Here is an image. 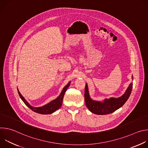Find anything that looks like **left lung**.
<instances>
[{
  "label": "left lung",
  "mask_w": 148,
  "mask_h": 148,
  "mask_svg": "<svg viewBox=\"0 0 148 148\" xmlns=\"http://www.w3.org/2000/svg\"><path fill=\"white\" fill-rule=\"evenodd\" d=\"M132 86L133 84L131 82L125 94L121 97L117 98H110L109 99H105L103 102H100L94 101L90 98L87 84H86L85 93H84L86 106L91 112L97 115H107L111 114L122 107L123 105L128 100L131 95Z\"/></svg>",
  "instance_id": "obj_1"
}]
</instances>
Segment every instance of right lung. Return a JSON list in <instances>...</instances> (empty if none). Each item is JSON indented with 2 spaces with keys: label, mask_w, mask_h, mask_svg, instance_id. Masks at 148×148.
I'll return each mask as SVG.
<instances>
[{
  "label": "right lung",
  "mask_w": 148,
  "mask_h": 148,
  "mask_svg": "<svg viewBox=\"0 0 148 148\" xmlns=\"http://www.w3.org/2000/svg\"><path fill=\"white\" fill-rule=\"evenodd\" d=\"M70 84V82H69L67 85H66L64 87V88L62 89V91H61L60 95L56 99L51 101L49 103L44 105V106H43V107H36H36H32L31 105L26 101V99L24 98V97L22 95H21V94L20 93V92L18 90V89H17V91H18V95H19L20 97L21 98V99H22V101L24 102V103L33 111L37 112L38 114H45V115L50 114H52L54 112H55L56 110H57L61 107L63 97H64L66 91H67V89L69 87Z\"/></svg>",
  "instance_id": "add662e5"
}]
</instances>
